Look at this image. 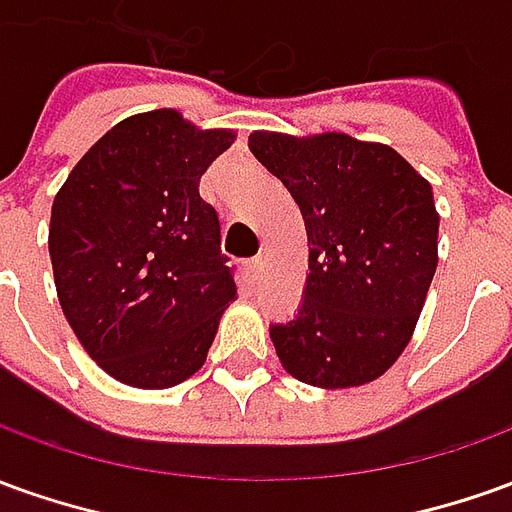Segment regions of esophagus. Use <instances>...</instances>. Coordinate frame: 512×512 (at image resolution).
I'll use <instances>...</instances> for the list:
<instances>
[{
	"label": "esophagus",
	"instance_id": "esophagus-1",
	"mask_svg": "<svg viewBox=\"0 0 512 512\" xmlns=\"http://www.w3.org/2000/svg\"><path fill=\"white\" fill-rule=\"evenodd\" d=\"M260 271H263V257H252V260H246V274L257 280L260 277Z\"/></svg>",
	"mask_w": 512,
	"mask_h": 512
}]
</instances>
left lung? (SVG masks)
<instances>
[{
    "mask_svg": "<svg viewBox=\"0 0 512 512\" xmlns=\"http://www.w3.org/2000/svg\"><path fill=\"white\" fill-rule=\"evenodd\" d=\"M249 149L291 191L310 246L305 302L271 324L282 368L330 391L377 380L413 338L435 277L432 185L396 149L346 132L257 130Z\"/></svg>",
    "mask_w": 512,
    "mask_h": 512,
    "instance_id": "8db88e82",
    "label": "left lung"
}]
</instances>
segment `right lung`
I'll return each mask as SVG.
<instances>
[{"instance_id": "add662e5", "label": "right lung", "mask_w": 512, "mask_h": 512, "mask_svg": "<svg viewBox=\"0 0 512 512\" xmlns=\"http://www.w3.org/2000/svg\"><path fill=\"white\" fill-rule=\"evenodd\" d=\"M235 141L171 107L119 121L71 169L49 221L63 316L113 380L160 391L205 366L235 280L207 166Z\"/></svg>"}]
</instances>
